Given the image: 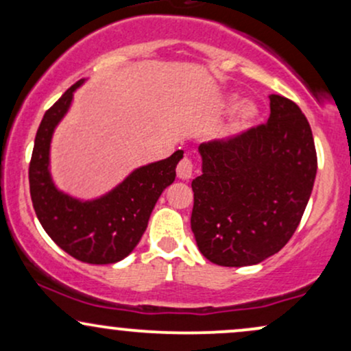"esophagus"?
<instances>
[{
    "mask_svg": "<svg viewBox=\"0 0 351 351\" xmlns=\"http://www.w3.org/2000/svg\"><path fill=\"white\" fill-rule=\"evenodd\" d=\"M176 173H178V176L181 180L191 178L193 173H195V163H193V160H189V158L181 160V162L178 163V167H176Z\"/></svg>",
    "mask_w": 351,
    "mask_h": 351,
    "instance_id": "esophagus-1",
    "label": "esophagus"
}]
</instances>
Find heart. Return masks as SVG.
Returning a JSON list of instances; mask_svg holds the SVG:
<instances>
[{
  "label": "heart",
  "mask_w": 351,
  "mask_h": 351,
  "mask_svg": "<svg viewBox=\"0 0 351 351\" xmlns=\"http://www.w3.org/2000/svg\"><path fill=\"white\" fill-rule=\"evenodd\" d=\"M256 117H257L256 107H254L252 104H243V106L234 112V115L231 117L224 134L229 136L239 135L241 132L247 130V128L256 122Z\"/></svg>",
  "instance_id": "b5f03b06"
}]
</instances>
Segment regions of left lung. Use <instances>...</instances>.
<instances>
[{"label": "left lung", "mask_w": 351, "mask_h": 351, "mask_svg": "<svg viewBox=\"0 0 351 351\" xmlns=\"http://www.w3.org/2000/svg\"><path fill=\"white\" fill-rule=\"evenodd\" d=\"M269 99L267 123L199 145L191 231L213 264L243 267L279 252L308 203L317 175L312 128L291 99Z\"/></svg>", "instance_id": "8db88e82"}]
</instances>
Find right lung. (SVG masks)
<instances>
[{
    "mask_svg": "<svg viewBox=\"0 0 351 351\" xmlns=\"http://www.w3.org/2000/svg\"><path fill=\"white\" fill-rule=\"evenodd\" d=\"M82 82L67 88L43 117L29 163L31 199L44 231L62 251L87 264H114L127 257L142 239L160 195L175 181V168L183 152L136 168L97 199L80 201L59 191L49 173L51 138Z\"/></svg>",
    "mask_w": 351,
    "mask_h": 351,
    "instance_id": "obj_1",
    "label": "right lung"
}]
</instances>
